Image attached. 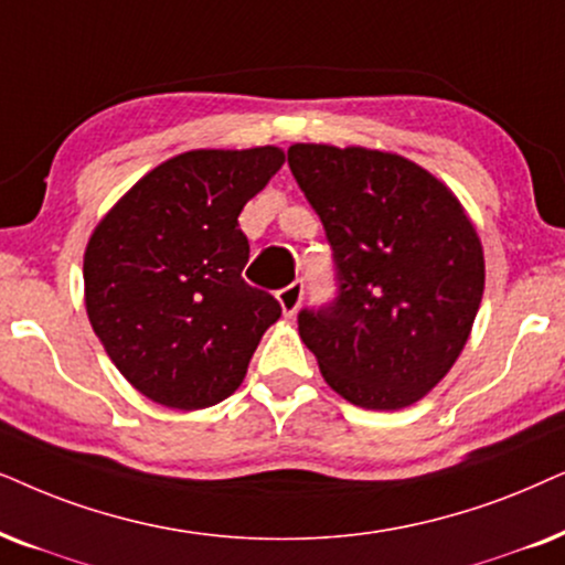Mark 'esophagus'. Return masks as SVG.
Returning a JSON list of instances; mask_svg holds the SVG:
<instances>
[{
    "label": "esophagus",
    "instance_id": "esophagus-1",
    "mask_svg": "<svg viewBox=\"0 0 565 565\" xmlns=\"http://www.w3.org/2000/svg\"><path fill=\"white\" fill-rule=\"evenodd\" d=\"M277 300H280L285 317H292L300 309V300H303V280H292L282 290H277Z\"/></svg>",
    "mask_w": 565,
    "mask_h": 565
}]
</instances>
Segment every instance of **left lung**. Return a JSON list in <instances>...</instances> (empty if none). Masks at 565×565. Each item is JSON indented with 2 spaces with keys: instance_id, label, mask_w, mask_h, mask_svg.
Returning a JSON list of instances; mask_svg holds the SVG:
<instances>
[{
  "instance_id": "left-lung-1",
  "label": "left lung",
  "mask_w": 565,
  "mask_h": 565,
  "mask_svg": "<svg viewBox=\"0 0 565 565\" xmlns=\"http://www.w3.org/2000/svg\"><path fill=\"white\" fill-rule=\"evenodd\" d=\"M288 166L324 225L337 296L298 313L332 390L365 409L423 399L467 345L486 259L457 196L392 152L292 145Z\"/></svg>"
}]
</instances>
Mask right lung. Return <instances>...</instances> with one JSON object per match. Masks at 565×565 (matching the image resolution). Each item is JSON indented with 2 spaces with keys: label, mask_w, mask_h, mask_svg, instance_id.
I'll use <instances>...</instances> for the list:
<instances>
[{
  "label": "right lung",
  "mask_w": 565,
  "mask_h": 565,
  "mask_svg": "<svg viewBox=\"0 0 565 565\" xmlns=\"http://www.w3.org/2000/svg\"><path fill=\"white\" fill-rule=\"evenodd\" d=\"M280 148L192 150L137 181L85 248V309L121 376L158 405L202 409L238 390L280 303L241 273L244 204Z\"/></svg>",
  "instance_id": "add662e5"
}]
</instances>
